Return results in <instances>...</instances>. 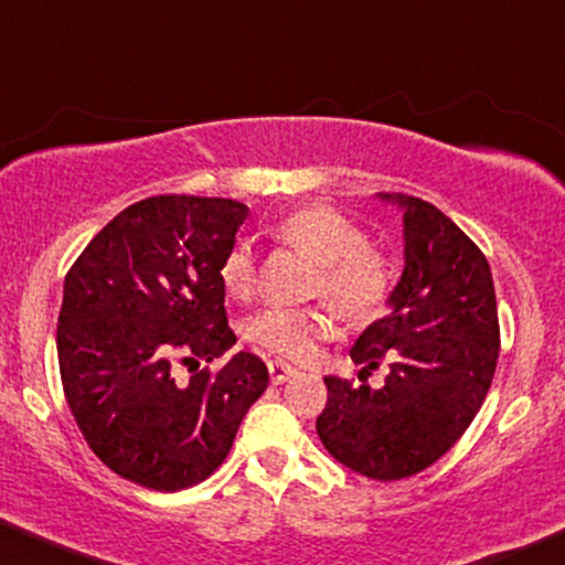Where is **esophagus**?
<instances>
[{
    "mask_svg": "<svg viewBox=\"0 0 565 565\" xmlns=\"http://www.w3.org/2000/svg\"><path fill=\"white\" fill-rule=\"evenodd\" d=\"M298 369L288 366V364H280V361H271L269 364V380L271 385H282V382H288L290 377H296Z\"/></svg>",
    "mask_w": 565,
    "mask_h": 565,
    "instance_id": "34e87169",
    "label": "esophagus"
}]
</instances>
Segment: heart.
<instances>
[{"instance_id": "1", "label": "heart", "mask_w": 565, "mask_h": 565, "mask_svg": "<svg viewBox=\"0 0 565 565\" xmlns=\"http://www.w3.org/2000/svg\"><path fill=\"white\" fill-rule=\"evenodd\" d=\"M277 241L319 262L315 296H327L348 315H366L387 290V267L377 248L343 214L324 206L301 209L275 227ZM220 282L233 298H248L256 288V254L250 241L238 238L220 262ZM335 317L327 309L271 306L248 324V335L271 356L296 361L317 359L319 345L335 335Z\"/></svg>"}]
</instances>
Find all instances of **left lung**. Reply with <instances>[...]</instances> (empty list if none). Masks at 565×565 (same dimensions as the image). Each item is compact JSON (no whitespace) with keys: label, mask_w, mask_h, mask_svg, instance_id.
Here are the masks:
<instances>
[{"label":"left lung","mask_w":565,"mask_h":565,"mask_svg":"<svg viewBox=\"0 0 565 565\" xmlns=\"http://www.w3.org/2000/svg\"><path fill=\"white\" fill-rule=\"evenodd\" d=\"M377 196L403 214V275L387 317L361 332L351 359L364 374L387 361L390 374L382 387L324 377L317 435L351 471L395 482L445 456L482 408L500 327L490 264L475 241L429 201Z\"/></svg>","instance_id":"1"}]
</instances>
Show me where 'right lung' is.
<instances>
[{
  "instance_id": "add662e5",
  "label": "right lung",
  "mask_w": 565,
  "mask_h": 565,
  "mask_svg": "<svg viewBox=\"0 0 565 565\" xmlns=\"http://www.w3.org/2000/svg\"><path fill=\"white\" fill-rule=\"evenodd\" d=\"M248 217L233 199L154 196L122 209L65 277L57 356L67 406L115 475L159 492L225 461L246 411L269 385L254 353L188 385L172 359L214 361L235 345L220 262Z\"/></svg>"
}]
</instances>
